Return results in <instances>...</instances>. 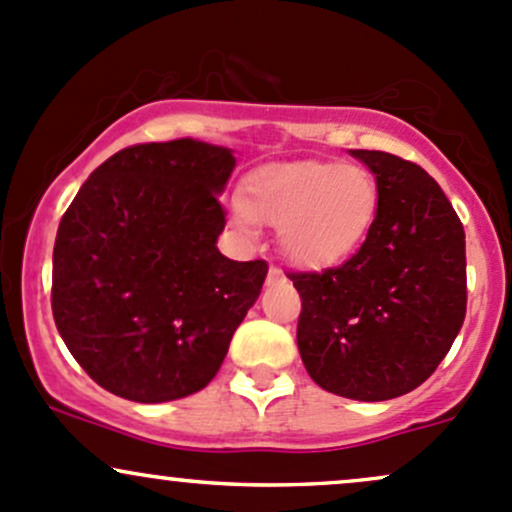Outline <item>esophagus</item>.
<instances>
[{"instance_id": "obj_1", "label": "esophagus", "mask_w": 512, "mask_h": 512, "mask_svg": "<svg viewBox=\"0 0 512 512\" xmlns=\"http://www.w3.org/2000/svg\"><path fill=\"white\" fill-rule=\"evenodd\" d=\"M267 282L274 284V282H284V274L279 272L277 267H269V274H267Z\"/></svg>"}]
</instances>
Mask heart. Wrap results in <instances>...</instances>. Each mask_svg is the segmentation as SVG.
<instances>
[{"label":"heart","mask_w":512,"mask_h":512,"mask_svg":"<svg viewBox=\"0 0 512 512\" xmlns=\"http://www.w3.org/2000/svg\"><path fill=\"white\" fill-rule=\"evenodd\" d=\"M379 187L352 162L296 160L257 167L233 201L240 226L277 228L279 250L303 269H328L355 255L374 226Z\"/></svg>","instance_id":"heart-1"}]
</instances>
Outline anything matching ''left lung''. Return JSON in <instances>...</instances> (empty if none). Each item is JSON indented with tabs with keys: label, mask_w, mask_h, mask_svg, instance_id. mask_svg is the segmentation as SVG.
Here are the masks:
<instances>
[{
	"label": "left lung",
	"mask_w": 512,
	"mask_h": 512,
	"mask_svg": "<svg viewBox=\"0 0 512 512\" xmlns=\"http://www.w3.org/2000/svg\"><path fill=\"white\" fill-rule=\"evenodd\" d=\"M379 187L367 240L345 265L291 274L301 296L296 342L320 389L389 401L445 359L466 313V243L452 204L423 167L350 150Z\"/></svg>",
	"instance_id": "left-lung-1"
}]
</instances>
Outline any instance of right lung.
<instances>
[{"mask_svg":"<svg viewBox=\"0 0 512 512\" xmlns=\"http://www.w3.org/2000/svg\"><path fill=\"white\" fill-rule=\"evenodd\" d=\"M233 150L177 138L89 174L53 247V318L101 389L136 403L201 391L260 296L267 262L218 250Z\"/></svg>","mask_w":512,"mask_h":512,"instance_id":"obj_1","label":"right lung"}]
</instances>
